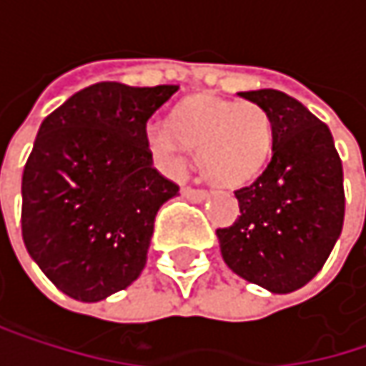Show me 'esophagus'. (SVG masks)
<instances>
[{"mask_svg": "<svg viewBox=\"0 0 366 366\" xmlns=\"http://www.w3.org/2000/svg\"><path fill=\"white\" fill-rule=\"evenodd\" d=\"M182 197L192 201V203H203L207 199V192L205 190H199V188H190V186H184Z\"/></svg>", "mask_w": 366, "mask_h": 366, "instance_id": "34e87169", "label": "esophagus"}]
</instances>
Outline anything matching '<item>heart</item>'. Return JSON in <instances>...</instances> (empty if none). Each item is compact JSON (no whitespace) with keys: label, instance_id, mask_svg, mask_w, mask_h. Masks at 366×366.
Listing matches in <instances>:
<instances>
[{"label":"heart","instance_id":"b5f03b06","mask_svg":"<svg viewBox=\"0 0 366 366\" xmlns=\"http://www.w3.org/2000/svg\"><path fill=\"white\" fill-rule=\"evenodd\" d=\"M148 144L167 165H178L180 146L199 154L201 176L216 188L239 190L267 169L275 129L271 114L254 102L194 93L174 106L167 127H152Z\"/></svg>","mask_w":366,"mask_h":366}]
</instances>
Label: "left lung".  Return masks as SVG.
<instances>
[{"label": "left lung", "instance_id": "obj_1", "mask_svg": "<svg viewBox=\"0 0 366 366\" xmlns=\"http://www.w3.org/2000/svg\"><path fill=\"white\" fill-rule=\"evenodd\" d=\"M239 97L271 114L273 157L254 184L235 192L242 216L216 235L233 273L286 295L325 267L341 235L343 167L330 129L301 102L273 89Z\"/></svg>", "mask_w": 366, "mask_h": 366}]
</instances>
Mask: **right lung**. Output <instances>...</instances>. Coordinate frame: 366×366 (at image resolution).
<instances>
[{"label": "right lung", "mask_w": 366, "mask_h": 366, "mask_svg": "<svg viewBox=\"0 0 366 366\" xmlns=\"http://www.w3.org/2000/svg\"><path fill=\"white\" fill-rule=\"evenodd\" d=\"M176 91L97 82L39 124L23 172V242L67 297L95 303L139 277L157 212L180 190L152 167L146 122Z\"/></svg>", "instance_id": "add662e5"}]
</instances>
